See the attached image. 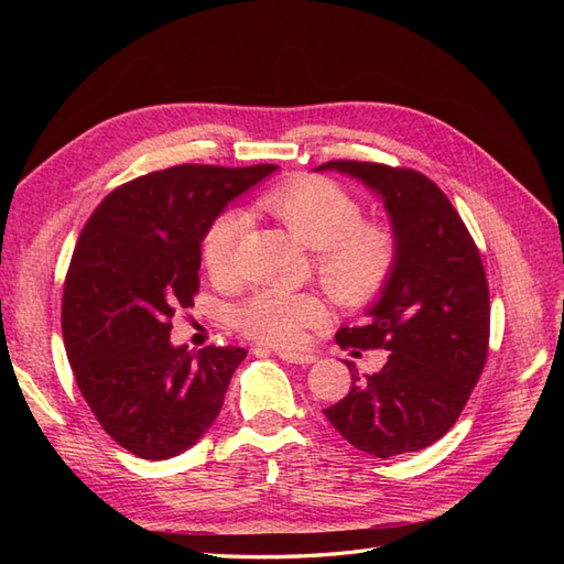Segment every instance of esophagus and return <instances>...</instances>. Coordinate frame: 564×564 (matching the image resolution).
Listing matches in <instances>:
<instances>
[{
	"label": "esophagus",
	"mask_w": 564,
	"mask_h": 564,
	"mask_svg": "<svg viewBox=\"0 0 564 564\" xmlns=\"http://www.w3.org/2000/svg\"><path fill=\"white\" fill-rule=\"evenodd\" d=\"M253 352L259 355L261 352V348H253ZM275 352L280 360H284V362H292V365H303V367H308V365H313L315 362V355H311V352H301V350H272Z\"/></svg>",
	"instance_id": "esophagus-1"
}]
</instances>
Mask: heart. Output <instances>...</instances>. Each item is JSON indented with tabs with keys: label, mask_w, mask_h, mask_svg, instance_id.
<instances>
[{
	"label": "heart",
	"mask_w": 564,
	"mask_h": 564,
	"mask_svg": "<svg viewBox=\"0 0 564 564\" xmlns=\"http://www.w3.org/2000/svg\"><path fill=\"white\" fill-rule=\"evenodd\" d=\"M261 207L278 216L296 240L317 251V275L327 294L357 308L377 299L398 261L392 232L362 224L365 212L344 187L327 178H299L270 191ZM247 230L242 212L220 214L204 240V268L214 282L235 275L237 247ZM319 301L292 289H261L232 313L235 327L270 346H292L319 317Z\"/></svg>",
	"instance_id": "heart-1"
}]
</instances>
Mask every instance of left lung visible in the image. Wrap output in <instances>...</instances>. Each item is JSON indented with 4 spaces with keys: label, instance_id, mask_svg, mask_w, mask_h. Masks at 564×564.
<instances>
[{
    "label": "left lung",
    "instance_id": "8db88e82",
    "mask_svg": "<svg viewBox=\"0 0 564 564\" xmlns=\"http://www.w3.org/2000/svg\"><path fill=\"white\" fill-rule=\"evenodd\" d=\"M338 172L377 193L398 261L360 327H340V348H386L377 373H352L348 395L324 416L355 449L388 458L431 447L456 423L487 362L489 286L468 228L447 195L414 169L338 160Z\"/></svg>",
    "mask_w": 564,
    "mask_h": 564
}]
</instances>
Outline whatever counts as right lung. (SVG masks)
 <instances>
[{"mask_svg": "<svg viewBox=\"0 0 564 564\" xmlns=\"http://www.w3.org/2000/svg\"><path fill=\"white\" fill-rule=\"evenodd\" d=\"M275 164H178L119 185L84 226L63 292V340L84 400L131 454L164 460L207 433L245 348L174 346L199 289L202 240Z\"/></svg>", "mask_w": 564, "mask_h": 564, "instance_id": "right-lung-1", "label": "right lung"}]
</instances>
